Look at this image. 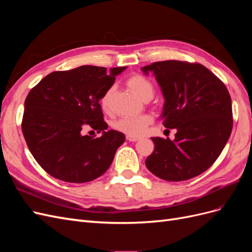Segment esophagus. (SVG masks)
<instances>
[{
    "instance_id": "1",
    "label": "esophagus",
    "mask_w": 252,
    "mask_h": 252,
    "mask_svg": "<svg viewBox=\"0 0 252 252\" xmlns=\"http://www.w3.org/2000/svg\"><path fill=\"white\" fill-rule=\"evenodd\" d=\"M126 139L129 142H136V141L140 140L139 136H133V135H126Z\"/></svg>"
}]
</instances>
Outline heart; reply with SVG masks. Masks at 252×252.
<instances>
[{
  "label": "heart",
  "mask_w": 252,
  "mask_h": 252,
  "mask_svg": "<svg viewBox=\"0 0 252 252\" xmlns=\"http://www.w3.org/2000/svg\"><path fill=\"white\" fill-rule=\"evenodd\" d=\"M127 85L132 90V93H134L144 102L151 100L152 96H154V85H152V83L148 79L143 77L141 74L131 75L127 80ZM113 93L114 86H111L105 91V94L101 97V107L105 112L110 111L111 97L113 95ZM152 121H154V119H152L150 114H141V116L136 117L121 118L113 122L112 127L117 131H120L124 134L140 136L146 132L147 127L152 123Z\"/></svg>",
  "instance_id": "obj_1"
}]
</instances>
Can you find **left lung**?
<instances>
[{
	"instance_id": "left-lung-1",
	"label": "left lung",
	"mask_w": 252,
	"mask_h": 252,
	"mask_svg": "<svg viewBox=\"0 0 252 252\" xmlns=\"http://www.w3.org/2000/svg\"><path fill=\"white\" fill-rule=\"evenodd\" d=\"M152 72L161 87V119L175 138H151L154 152L146 167L158 178L170 182L192 179L216 162L232 130L229 93L205 66L181 61H163L142 68Z\"/></svg>"
}]
</instances>
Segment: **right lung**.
Segmentation results:
<instances>
[{
	"mask_svg": "<svg viewBox=\"0 0 252 252\" xmlns=\"http://www.w3.org/2000/svg\"><path fill=\"white\" fill-rule=\"evenodd\" d=\"M126 67L84 65L55 71L42 79L25 100L22 131L32 155L51 177L68 183H86L110 167L125 135L103 120L100 100ZM89 126L100 138L84 136Z\"/></svg>",
	"mask_w": 252,
	"mask_h": 252,
	"instance_id": "obj_1",
	"label": "right lung"
}]
</instances>
